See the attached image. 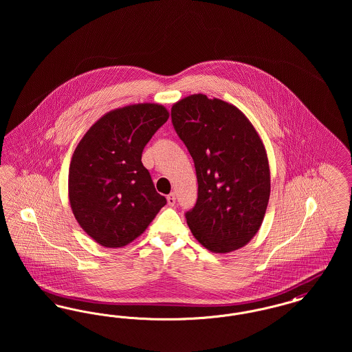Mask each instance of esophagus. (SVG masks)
<instances>
[{
  "label": "esophagus",
  "mask_w": 352,
  "mask_h": 352,
  "mask_svg": "<svg viewBox=\"0 0 352 352\" xmlns=\"http://www.w3.org/2000/svg\"><path fill=\"white\" fill-rule=\"evenodd\" d=\"M168 206H174L175 204V194L174 192H171V194H168Z\"/></svg>",
  "instance_id": "obj_1"
}]
</instances>
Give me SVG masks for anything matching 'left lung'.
<instances>
[{
    "instance_id": "1",
    "label": "left lung",
    "mask_w": 352,
    "mask_h": 352,
    "mask_svg": "<svg viewBox=\"0 0 352 352\" xmlns=\"http://www.w3.org/2000/svg\"><path fill=\"white\" fill-rule=\"evenodd\" d=\"M171 121L198 178V199L186 212L194 237L214 253L247 245L263 224L270 195L260 135L239 108L203 94L174 102Z\"/></svg>"
}]
</instances>
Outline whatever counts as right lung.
<instances>
[{"label":"right lung","mask_w":352,"mask_h":352,"mask_svg":"<svg viewBox=\"0 0 352 352\" xmlns=\"http://www.w3.org/2000/svg\"><path fill=\"white\" fill-rule=\"evenodd\" d=\"M168 118L161 104L140 102L101 116L84 134L68 170V199L84 232L121 248L145 232L166 204L141 155Z\"/></svg>","instance_id":"1"}]
</instances>
